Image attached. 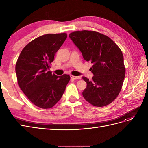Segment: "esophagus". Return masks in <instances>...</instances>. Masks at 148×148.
I'll use <instances>...</instances> for the list:
<instances>
[{"mask_svg": "<svg viewBox=\"0 0 148 148\" xmlns=\"http://www.w3.org/2000/svg\"><path fill=\"white\" fill-rule=\"evenodd\" d=\"M70 78L71 79H79L81 78V77H78V76H73V75H70Z\"/></svg>", "mask_w": 148, "mask_h": 148, "instance_id": "esophagus-1", "label": "esophagus"}]
</instances>
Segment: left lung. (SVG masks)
Instances as JSON below:
<instances>
[{
  "label": "left lung",
  "instance_id": "8db88e82",
  "mask_svg": "<svg viewBox=\"0 0 148 148\" xmlns=\"http://www.w3.org/2000/svg\"><path fill=\"white\" fill-rule=\"evenodd\" d=\"M85 60L93 64L91 81L87 83L83 96L97 107L108 105L115 99L122 87L125 68L122 51L110 38L95 31H77L69 34Z\"/></svg>",
  "mask_w": 148,
  "mask_h": 148
}]
</instances>
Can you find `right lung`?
I'll list each match as a JSON object with an SVG mask.
<instances>
[{
    "mask_svg": "<svg viewBox=\"0 0 148 148\" xmlns=\"http://www.w3.org/2000/svg\"><path fill=\"white\" fill-rule=\"evenodd\" d=\"M66 33L47 34L28 43L17 60L15 71L21 91L40 108H51L59 101L70 79L49 70L56 53L66 39Z\"/></svg>",
    "mask_w": 148,
    "mask_h": 148,
    "instance_id": "right-lung-1",
    "label": "right lung"
}]
</instances>
